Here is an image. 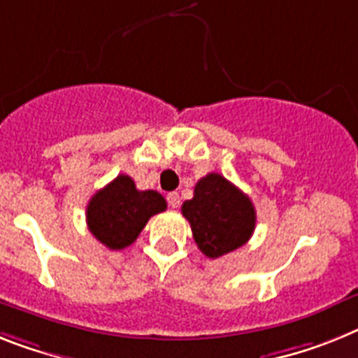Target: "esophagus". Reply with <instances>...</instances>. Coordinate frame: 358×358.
<instances>
[{
	"mask_svg": "<svg viewBox=\"0 0 358 358\" xmlns=\"http://www.w3.org/2000/svg\"><path fill=\"white\" fill-rule=\"evenodd\" d=\"M167 203H169L173 209L180 207V194L178 193H169L167 194Z\"/></svg>",
	"mask_w": 358,
	"mask_h": 358,
	"instance_id": "1",
	"label": "esophagus"
}]
</instances>
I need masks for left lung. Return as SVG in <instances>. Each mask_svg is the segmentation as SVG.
Instances as JSON below:
<instances>
[{
  "label": "left lung",
  "instance_id": "left-lung-1",
  "mask_svg": "<svg viewBox=\"0 0 358 358\" xmlns=\"http://www.w3.org/2000/svg\"><path fill=\"white\" fill-rule=\"evenodd\" d=\"M182 215L191 224L193 238L206 257L218 258L242 248L257 224L253 202L222 174L209 173L194 185Z\"/></svg>",
  "mask_w": 358,
  "mask_h": 358
}]
</instances>
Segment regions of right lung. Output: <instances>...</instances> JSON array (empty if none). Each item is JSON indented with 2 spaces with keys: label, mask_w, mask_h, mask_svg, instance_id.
I'll use <instances>...</instances> for the list:
<instances>
[{
  "label": "right lung",
  "mask_w": 358,
  "mask_h": 358,
  "mask_svg": "<svg viewBox=\"0 0 358 358\" xmlns=\"http://www.w3.org/2000/svg\"><path fill=\"white\" fill-rule=\"evenodd\" d=\"M165 209L160 193L138 191L131 176L118 174L89 200L87 225L96 240L118 251L133 244L149 218Z\"/></svg>",
  "instance_id": "right-lung-1"
}]
</instances>
